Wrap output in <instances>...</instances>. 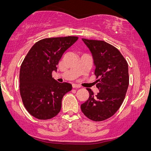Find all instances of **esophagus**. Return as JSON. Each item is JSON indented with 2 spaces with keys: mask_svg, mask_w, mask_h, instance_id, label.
I'll list each match as a JSON object with an SVG mask.
<instances>
[{
  "mask_svg": "<svg viewBox=\"0 0 151 151\" xmlns=\"http://www.w3.org/2000/svg\"><path fill=\"white\" fill-rule=\"evenodd\" d=\"M72 86H73V88H80V86L79 84H72Z\"/></svg>",
  "mask_w": 151,
  "mask_h": 151,
  "instance_id": "1",
  "label": "esophagus"
}]
</instances>
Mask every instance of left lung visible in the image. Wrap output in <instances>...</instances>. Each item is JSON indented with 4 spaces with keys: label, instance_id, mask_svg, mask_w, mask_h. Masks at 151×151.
I'll list each match as a JSON object with an SVG mask.
<instances>
[{
    "label": "left lung",
    "instance_id": "1",
    "mask_svg": "<svg viewBox=\"0 0 151 151\" xmlns=\"http://www.w3.org/2000/svg\"><path fill=\"white\" fill-rule=\"evenodd\" d=\"M82 40L91 51L99 92L95 95L91 88H86L89 97L81 104V110L88 119L101 122L112 117L122 104L129 84V67L113 45L103 40Z\"/></svg>",
    "mask_w": 151,
    "mask_h": 151
}]
</instances>
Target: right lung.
Listing matches in <instances>:
<instances>
[{"label": "right lung", "instance_id": "1", "mask_svg": "<svg viewBox=\"0 0 151 151\" xmlns=\"http://www.w3.org/2000/svg\"><path fill=\"white\" fill-rule=\"evenodd\" d=\"M77 36L44 38L33 46L20 70V93L27 111L39 119H49L60 113L63 96L72 89L67 82L60 83L52 71L63 53L78 40Z\"/></svg>", "mask_w": 151, "mask_h": 151}]
</instances>
